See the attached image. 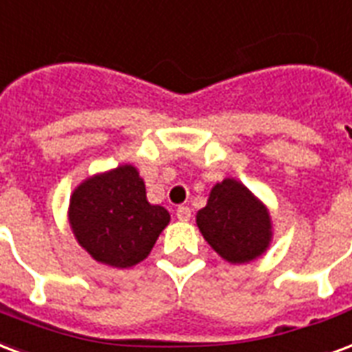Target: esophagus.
I'll use <instances>...</instances> for the list:
<instances>
[{
  "mask_svg": "<svg viewBox=\"0 0 352 352\" xmlns=\"http://www.w3.org/2000/svg\"><path fill=\"white\" fill-rule=\"evenodd\" d=\"M190 218H192V209L186 207V205H181V207L177 209V220H181V222H190Z\"/></svg>",
  "mask_w": 352,
  "mask_h": 352,
  "instance_id": "obj_1",
  "label": "esophagus"
}]
</instances>
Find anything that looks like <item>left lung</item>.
<instances>
[{
  "label": "left lung",
  "instance_id": "1",
  "mask_svg": "<svg viewBox=\"0 0 352 352\" xmlns=\"http://www.w3.org/2000/svg\"><path fill=\"white\" fill-rule=\"evenodd\" d=\"M196 223L210 248L231 265L261 257L274 235L269 207L233 177L210 188L207 205L197 210Z\"/></svg>",
  "mask_w": 352,
  "mask_h": 352
}]
</instances>
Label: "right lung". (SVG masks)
<instances>
[{"instance_id": "obj_1", "label": "right lung", "mask_w": 352, "mask_h": 352, "mask_svg": "<svg viewBox=\"0 0 352 352\" xmlns=\"http://www.w3.org/2000/svg\"><path fill=\"white\" fill-rule=\"evenodd\" d=\"M171 216L147 201L138 168L121 164L83 179L69 201L74 239L96 263L130 269L149 256Z\"/></svg>"}]
</instances>
